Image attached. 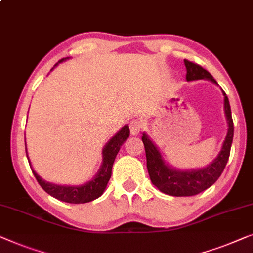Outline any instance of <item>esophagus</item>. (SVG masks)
Segmentation results:
<instances>
[{
    "label": "esophagus",
    "mask_w": 253,
    "mask_h": 253,
    "mask_svg": "<svg viewBox=\"0 0 253 253\" xmlns=\"http://www.w3.org/2000/svg\"><path fill=\"white\" fill-rule=\"evenodd\" d=\"M129 127H130V132H131V134H132V135L139 134V132H140L141 129H142V123H141V121H139V120L131 121Z\"/></svg>",
    "instance_id": "34e87169"
}]
</instances>
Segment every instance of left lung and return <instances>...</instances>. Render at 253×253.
<instances>
[{
	"mask_svg": "<svg viewBox=\"0 0 253 253\" xmlns=\"http://www.w3.org/2000/svg\"><path fill=\"white\" fill-rule=\"evenodd\" d=\"M184 63L186 66V71H187V73H186L187 81L208 79L212 82L217 83L210 73L207 69H204L202 66L187 59H185ZM224 97L225 114L227 118V123H228V131H227L224 145H222V148L217 159L204 169L184 172L170 169L169 167L164 164L162 156H161L159 149L155 147V145L149 140L147 135L145 133L142 134L141 140L145 146L149 178H151L153 184L162 193L172 196H193L210 187L220 177L227 164V161H228L234 135L232 112H230L228 98H227L225 92Z\"/></svg>",
	"mask_w": 253,
	"mask_h": 253,
	"instance_id": "1",
	"label": "left lung"
}]
</instances>
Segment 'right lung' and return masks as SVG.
Wrapping results in <instances>:
<instances>
[{"label":"right lung","mask_w":253,"mask_h":253,"mask_svg":"<svg viewBox=\"0 0 253 253\" xmlns=\"http://www.w3.org/2000/svg\"><path fill=\"white\" fill-rule=\"evenodd\" d=\"M61 61H64V59H60L59 63H61ZM129 126H124L122 127V130L119 131V132L108 141V144L105 146L104 149H102V166L100 168V170L98 171L96 177H94L92 180L86 182V184L81 186H59L51 184V182L43 180V179L31 168L33 174L35 175L36 180H38L40 186H41L49 195L56 197V199L63 201V202L74 204L91 202V201L98 199V197L104 193L106 186H107V182L109 181V179H111L112 167L113 163H114L115 157L118 155L120 147L122 146L123 142L129 138ZM29 166H31V162H29Z\"/></svg>","instance_id":"add662e5"}]
</instances>
